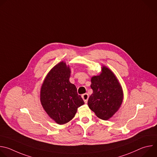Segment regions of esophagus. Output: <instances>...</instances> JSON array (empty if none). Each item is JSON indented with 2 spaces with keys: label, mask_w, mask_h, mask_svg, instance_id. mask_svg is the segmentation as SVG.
<instances>
[{
  "label": "esophagus",
  "mask_w": 157,
  "mask_h": 157,
  "mask_svg": "<svg viewBox=\"0 0 157 157\" xmlns=\"http://www.w3.org/2000/svg\"><path fill=\"white\" fill-rule=\"evenodd\" d=\"M82 99H83L84 102H85V103H87V102L88 98H89V95H88V94L85 93V94H82Z\"/></svg>",
  "instance_id": "obj_1"
}]
</instances>
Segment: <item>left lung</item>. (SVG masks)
Instances as JSON below:
<instances>
[{"mask_svg": "<svg viewBox=\"0 0 157 157\" xmlns=\"http://www.w3.org/2000/svg\"><path fill=\"white\" fill-rule=\"evenodd\" d=\"M91 87L93 93L87 104L96 115L102 120L113 116L123 101V92L117 79L109 68L103 66L102 73L91 78Z\"/></svg>", "mask_w": 157, "mask_h": 157, "instance_id": "1", "label": "left lung"}]
</instances>
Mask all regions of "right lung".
Returning a JSON list of instances; mask_svg holds the SVG:
<instances>
[{"label":"right lung","instance_id":"add662e5","mask_svg":"<svg viewBox=\"0 0 157 157\" xmlns=\"http://www.w3.org/2000/svg\"><path fill=\"white\" fill-rule=\"evenodd\" d=\"M70 68L63 61L51 70L42 84L40 101L48 115L58 124L70 121L84 104L77 88L70 82Z\"/></svg>","mask_w":157,"mask_h":157}]
</instances>
